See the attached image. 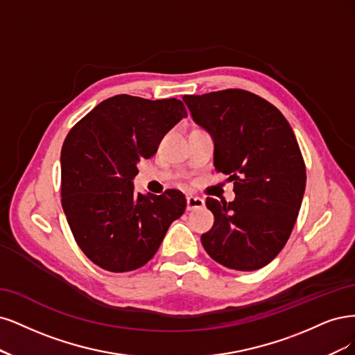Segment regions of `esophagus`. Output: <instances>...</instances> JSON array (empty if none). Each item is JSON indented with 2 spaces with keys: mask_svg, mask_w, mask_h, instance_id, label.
I'll return each instance as SVG.
<instances>
[{
  "mask_svg": "<svg viewBox=\"0 0 355 355\" xmlns=\"http://www.w3.org/2000/svg\"><path fill=\"white\" fill-rule=\"evenodd\" d=\"M205 207V200L198 196H187V211L200 209Z\"/></svg>",
  "mask_w": 355,
  "mask_h": 355,
  "instance_id": "obj_1",
  "label": "esophagus"
}]
</instances>
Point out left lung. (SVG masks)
Returning <instances> with one entry per match:
<instances>
[{
	"label": "left lung",
	"instance_id": "1",
	"mask_svg": "<svg viewBox=\"0 0 355 355\" xmlns=\"http://www.w3.org/2000/svg\"><path fill=\"white\" fill-rule=\"evenodd\" d=\"M193 121L214 141V165L233 181V202L207 199L214 225L202 245L218 264L266 267L292 233L305 191V165L289 122L245 89L184 96Z\"/></svg>",
	"mask_w": 355,
	"mask_h": 355
}]
</instances>
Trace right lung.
I'll list each match as a JSON object with an SVG mask.
<instances>
[{
	"label": "right lung",
	"instance_id": "add662e5",
	"mask_svg": "<svg viewBox=\"0 0 355 355\" xmlns=\"http://www.w3.org/2000/svg\"><path fill=\"white\" fill-rule=\"evenodd\" d=\"M187 116L181 100L119 94L101 101L67 134L62 147V207L78 246L103 270L143 267L173 221L184 194L135 193L140 159L152 157L165 134Z\"/></svg>",
	"mask_w": 355,
	"mask_h": 355
}]
</instances>
